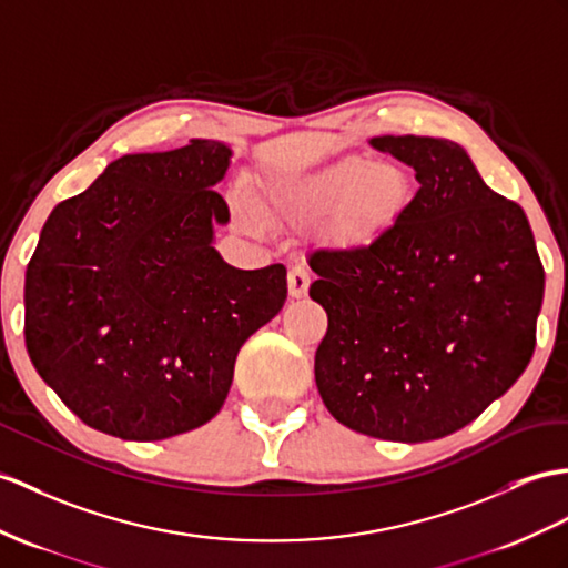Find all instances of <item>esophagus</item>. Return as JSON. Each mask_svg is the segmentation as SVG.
Listing matches in <instances>:
<instances>
[{
    "instance_id": "obj_1",
    "label": "esophagus",
    "mask_w": 568,
    "mask_h": 568,
    "mask_svg": "<svg viewBox=\"0 0 568 568\" xmlns=\"http://www.w3.org/2000/svg\"><path fill=\"white\" fill-rule=\"evenodd\" d=\"M311 286V274L306 267L294 265L288 270V296L292 298H303Z\"/></svg>"
}]
</instances>
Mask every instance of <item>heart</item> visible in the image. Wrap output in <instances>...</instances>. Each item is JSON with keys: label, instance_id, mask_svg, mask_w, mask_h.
<instances>
[{"label": "heart", "instance_id": "heart-1", "mask_svg": "<svg viewBox=\"0 0 568 568\" xmlns=\"http://www.w3.org/2000/svg\"><path fill=\"white\" fill-rule=\"evenodd\" d=\"M412 178L395 161L344 159L313 173H286L265 187L260 214L301 226L325 216V236L339 247L376 243L403 216Z\"/></svg>", "mask_w": 568, "mask_h": 568}]
</instances>
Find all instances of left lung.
Instances as JSON below:
<instances>
[{
    "label": "left lung",
    "instance_id": "obj_1",
    "mask_svg": "<svg viewBox=\"0 0 568 568\" xmlns=\"http://www.w3.org/2000/svg\"><path fill=\"white\" fill-rule=\"evenodd\" d=\"M371 144L412 165L419 190L376 243L311 255V298L327 313L315 383L339 424L422 444L475 422L520 378L545 270L528 216L460 144L417 134Z\"/></svg>",
    "mask_w": 568,
    "mask_h": 568
}]
</instances>
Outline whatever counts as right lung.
Returning <instances> with one entry per match:
<instances>
[{"label":"right lung","instance_id":"right-lung-1","mask_svg":"<svg viewBox=\"0 0 568 568\" xmlns=\"http://www.w3.org/2000/svg\"><path fill=\"white\" fill-rule=\"evenodd\" d=\"M229 159L212 140L120 156L40 231L26 349L91 428L161 440L206 424L243 342L282 311L284 265L236 270L212 247Z\"/></svg>","mask_w":568,"mask_h":568}]
</instances>
